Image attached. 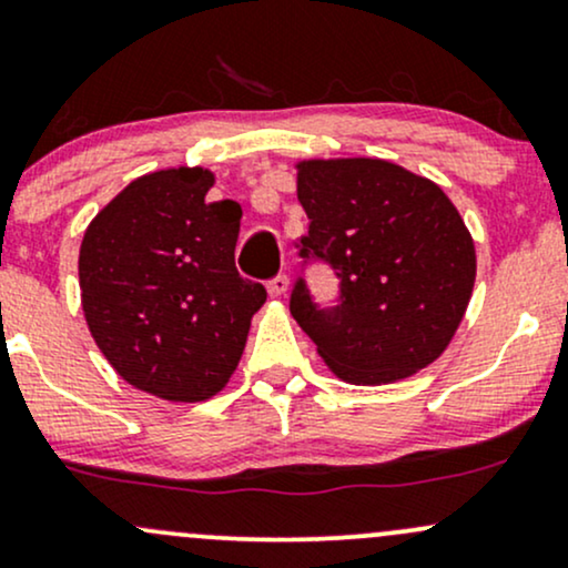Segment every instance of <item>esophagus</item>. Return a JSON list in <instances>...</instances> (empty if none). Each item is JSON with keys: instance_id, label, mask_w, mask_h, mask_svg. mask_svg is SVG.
Masks as SVG:
<instances>
[{"instance_id": "1", "label": "esophagus", "mask_w": 568, "mask_h": 568, "mask_svg": "<svg viewBox=\"0 0 568 568\" xmlns=\"http://www.w3.org/2000/svg\"><path fill=\"white\" fill-rule=\"evenodd\" d=\"M286 290H290V278H286L284 273H278V276H273L268 282L271 297H282V295H286Z\"/></svg>"}]
</instances>
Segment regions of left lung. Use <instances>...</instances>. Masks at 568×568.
Wrapping results in <instances>:
<instances>
[{
  "label": "left lung",
  "instance_id": "1",
  "mask_svg": "<svg viewBox=\"0 0 568 568\" xmlns=\"http://www.w3.org/2000/svg\"><path fill=\"white\" fill-rule=\"evenodd\" d=\"M308 233L290 311L345 383L383 385L415 375L455 337L476 282L463 217L430 180L383 159L297 164ZM338 278L335 306L310 295L304 268Z\"/></svg>",
  "mask_w": 568,
  "mask_h": 568
}]
</instances>
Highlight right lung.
Masks as SVG:
<instances>
[{"label":"right lung","mask_w":568,"mask_h":568,"mask_svg":"<svg viewBox=\"0 0 568 568\" xmlns=\"http://www.w3.org/2000/svg\"><path fill=\"white\" fill-rule=\"evenodd\" d=\"M202 166L132 180L79 250L87 326L113 369L166 402H204L242 358L265 286L233 263L242 206L206 202Z\"/></svg>","instance_id":"obj_1"}]
</instances>
